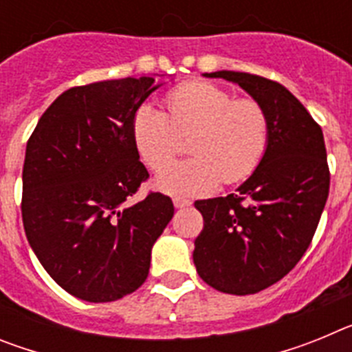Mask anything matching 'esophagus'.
<instances>
[{
	"instance_id": "obj_1",
	"label": "esophagus",
	"mask_w": 352,
	"mask_h": 352,
	"mask_svg": "<svg viewBox=\"0 0 352 352\" xmlns=\"http://www.w3.org/2000/svg\"><path fill=\"white\" fill-rule=\"evenodd\" d=\"M173 203H174V206L178 208V210H182V208H188L192 204L190 201H188V199H185V197H174Z\"/></svg>"
}]
</instances>
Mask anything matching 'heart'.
I'll return each instance as SVG.
<instances>
[{
  "label": "heart",
  "mask_w": 352,
  "mask_h": 352,
  "mask_svg": "<svg viewBox=\"0 0 352 352\" xmlns=\"http://www.w3.org/2000/svg\"><path fill=\"white\" fill-rule=\"evenodd\" d=\"M167 113L144 104L132 121V139L146 166L158 169L177 153L181 138L192 133L195 157L162 168L155 185L170 195L213 190L247 179L266 155L270 118L254 98L203 80L179 84L164 96Z\"/></svg>",
  "instance_id": "obj_1"
}]
</instances>
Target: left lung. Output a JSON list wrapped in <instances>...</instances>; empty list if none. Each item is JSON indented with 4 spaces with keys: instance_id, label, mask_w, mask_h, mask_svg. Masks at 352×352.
I'll return each mask as SVG.
<instances>
[{
    "instance_id": "1",
    "label": "left lung",
    "mask_w": 352,
    "mask_h": 352,
    "mask_svg": "<svg viewBox=\"0 0 352 352\" xmlns=\"http://www.w3.org/2000/svg\"><path fill=\"white\" fill-rule=\"evenodd\" d=\"M206 77L236 82L270 118V144L250 178L227 197L195 201L204 227L195 238L199 276L227 294H256L298 264L329 192L321 126L282 84L245 72Z\"/></svg>"
}]
</instances>
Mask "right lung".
I'll use <instances>...</instances> for the list:
<instances>
[{
  "label": "right lung",
  "mask_w": 352,
  "mask_h": 352,
  "mask_svg": "<svg viewBox=\"0 0 352 352\" xmlns=\"http://www.w3.org/2000/svg\"><path fill=\"white\" fill-rule=\"evenodd\" d=\"M160 84L126 77L61 93L36 123L23 167V223L52 280L91 303L141 287L151 248L174 214L170 197L149 192L132 139L138 109Z\"/></svg>",
  "instance_id": "add662e5"
}]
</instances>
